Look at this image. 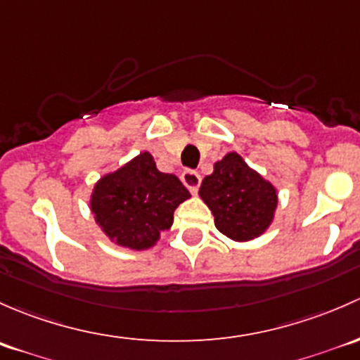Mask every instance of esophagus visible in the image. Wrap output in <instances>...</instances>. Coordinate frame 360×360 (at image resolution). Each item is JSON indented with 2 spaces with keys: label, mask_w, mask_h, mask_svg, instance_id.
Listing matches in <instances>:
<instances>
[{
  "label": "esophagus",
  "mask_w": 360,
  "mask_h": 360,
  "mask_svg": "<svg viewBox=\"0 0 360 360\" xmlns=\"http://www.w3.org/2000/svg\"><path fill=\"white\" fill-rule=\"evenodd\" d=\"M181 181H184V185L192 192V194H195L199 188V185H201V175H199L198 172L187 169V172L181 173Z\"/></svg>",
  "instance_id": "1"
}]
</instances>
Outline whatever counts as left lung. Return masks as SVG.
I'll return each mask as SVG.
<instances>
[{
	"mask_svg": "<svg viewBox=\"0 0 360 360\" xmlns=\"http://www.w3.org/2000/svg\"><path fill=\"white\" fill-rule=\"evenodd\" d=\"M199 195L213 213L218 231L239 243L263 234L277 206L274 185L236 153L214 162L213 173L202 180Z\"/></svg>",
	"mask_w": 360,
	"mask_h": 360,
	"instance_id": "obj_1",
	"label": "left lung"
}]
</instances>
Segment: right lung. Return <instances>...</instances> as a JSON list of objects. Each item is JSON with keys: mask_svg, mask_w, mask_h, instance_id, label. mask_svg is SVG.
I'll return each mask as SVG.
<instances>
[{"mask_svg": "<svg viewBox=\"0 0 360 360\" xmlns=\"http://www.w3.org/2000/svg\"><path fill=\"white\" fill-rule=\"evenodd\" d=\"M188 198L175 175L159 172L153 155L142 153L95 185L91 211L116 244L147 250L172 227L176 206Z\"/></svg>", "mask_w": 360, "mask_h": 360, "instance_id": "1", "label": "right lung"}]
</instances>
